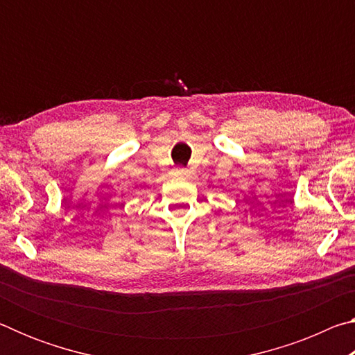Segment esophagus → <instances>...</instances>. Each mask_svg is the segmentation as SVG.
I'll return each mask as SVG.
<instances>
[{
	"label": "esophagus",
	"mask_w": 355,
	"mask_h": 355,
	"mask_svg": "<svg viewBox=\"0 0 355 355\" xmlns=\"http://www.w3.org/2000/svg\"><path fill=\"white\" fill-rule=\"evenodd\" d=\"M175 173H177V177H180V178H188L189 177V171L188 169H183V167H180V169H177Z\"/></svg>",
	"instance_id": "esophagus-1"
}]
</instances>
